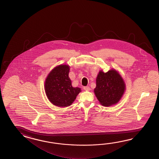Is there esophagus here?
<instances>
[{
  "label": "esophagus",
  "instance_id": "1",
  "mask_svg": "<svg viewBox=\"0 0 159 159\" xmlns=\"http://www.w3.org/2000/svg\"><path fill=\"white\" fill-rule=\"evenodd\" d=\"M84 90H86V91H89L90 90V87H89V86H84Z\"/></svg>",
  "mask_w": 159,
  "mask_h": 159
}]
</instances>
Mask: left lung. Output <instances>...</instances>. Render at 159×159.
<instances>
[{"mask_svg": "<svg viewBox=\"0 0 159 159\" xmlns=\"http://www.w3.org/2000/svg\"><path fill=\"white\" fill-rule=\"evenodd\" d=\"M125 90V82L115 69H111L107 73L99 71L94 91L102 105L108 107L117 103Z\"/></svg>", "mask_w": 159, "mask_h": 159, "instance_id": "obj_1", "label": "left lung"}]
</instances>
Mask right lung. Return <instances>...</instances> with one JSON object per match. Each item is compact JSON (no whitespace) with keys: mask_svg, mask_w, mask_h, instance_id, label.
<instances>
[{"mask_svg":"<svg viewBox=\"0 0 159 159\" xmlns=\"http://www.w3.org/2000/svg\"><path fill=\"white\" fill-rule=\"evenodd\" d=\"M70 67L60 65L48 75L45 82V91L48 99L53 105L64 107L69 106L75 101L81 89L73 88L69 77Z\"/></svg>","mask_w":159,"mask_h":159,"instance_id":"obj_1","label":"right lung"}]
</instances>
